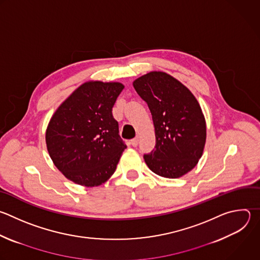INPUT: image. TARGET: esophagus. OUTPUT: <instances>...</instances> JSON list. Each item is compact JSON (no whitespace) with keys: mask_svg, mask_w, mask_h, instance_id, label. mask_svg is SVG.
<instances>
[{"mask_svg":"<svg viewBox=\"0 0 260 260\" xmlns=\"http://www.w3.org/2000/svg\"><path fill=\"white\" fill-rule=\"evenodd\" d=\"M131 144H132V146H134V147H137V146H138V144H139V139H138V138H135V139H133V140L131 141Z\"/></svg>","mask_w":260,"mask_h":260,"instance_id":"1","label":"esophagus"}]
</instances>
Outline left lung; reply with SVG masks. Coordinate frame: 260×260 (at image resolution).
<instances>
[{
  "label": "left lung",
  "instance_id": "obj_1",
  "mask_svg": "<svg viewBox=\"0 0 260 260\" xmlns=\"http://www.w3.org/2000/svg\"><path fill=\"white\" fill-rule=\"evenodd\" d=\"M147 103L155 127L156 145L144 155L154 174L177 179L192 170L202 156L206 123L201 107L188 88L165 72L153 71L134 81Z\"/></svg>",
  "mask_w": 260,
  "mask_h": 260
}]
</instances>
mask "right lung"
I'll return each instance as SVG.
<instances>
[{
  "label": "right lung",
  "instance_id": "right-lung-1",
  "mask_svg": "<svg viewBox=\"0 0 260 260\" xmlns=\"http://www.w3.org/2000/svg\"><path fill=\"white\" fill-rule=\"evenodd\" d=\"M123 88L119 82H85L52 116L46 132L48 152L73 183L95 187L114 174L126 148L112 114Z\"/></svg>",
  "mask_w": 260,
  "mask_h": 260
}]
</instances>
